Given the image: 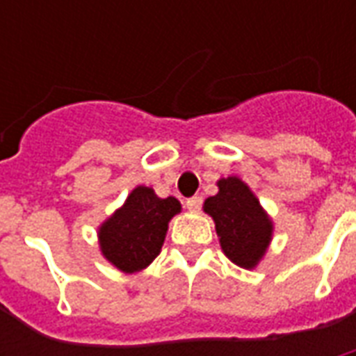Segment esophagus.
Returning a JSON list of instances; mask_svg holds the SVG:
<instances>
[{
    "instance_id": "esophagus-1",
    "label": "esophagus",
    "mask_w": 356,
    "mask_h": 356,
    "mask_svg": "<svg viewBox=\"0 0 356 356\" xmlns=\"http://www.w3.org/2000/svg\"><path fill=\"white\" fill-rule=\"evenodd\" d=\"M201 205H203V200H201L200 195H194V197H188V200H186V209L192 212L200 211Z\"/></svg>"
}]
</instances>
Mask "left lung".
<instances>
[{"label": "left lung", "mask_w": 356, "mask_h": 356, "mask_svg": "<svg viewBox=\"0 0 356 356\" xmlns=\"http://www.w3.org/2000/svg\"><path fill=\"white\" fill-rule=\"evenodd\" d=\"M218 192L205 200L203 211L216 223L220 245L236 266L253 270L271 242L273 223L242 179L218 181Z\"/></svg>", "instance_id": "8db88e82"}]
</instances>
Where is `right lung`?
Segmentation results:
<instances>
[{"instance_id":"right-lung-1","label":"right lung","mask_w":356,"mask_h":356,"mask_svg":"<svg viewBox=\"0 0 356 356\" xmlns=\"http://www.w3.org/2000/svg\"><path fill=\"white\" fill-rule=\"evenodd\" d=\"M179 212L181 203L175 197L162 200L153 188L136 186L99 227L103 257L123 273L144 270L161 253L168 223Z\"/></svg>"}]
</instances>
